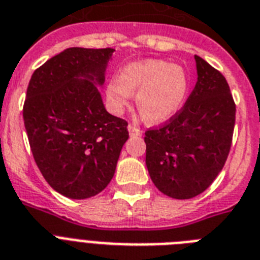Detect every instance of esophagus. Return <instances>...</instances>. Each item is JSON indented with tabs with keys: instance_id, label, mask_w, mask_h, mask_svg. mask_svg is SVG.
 <instances>
[{
	"instance_id": "34e87169",
	"label": "esophagus",
	"mask_w": 260,
	"mask_h": 260,
	"mask_svg": "<svg viewBox=\"0 0 260 260\" xmlns=\"http://www.w3.org/2000/svg\"><path fill=\"white\" fill-rule=\"evenodd\" d=\"M128 131H129V135L132 137L140 136V135H141L140 128H139L137 125H135V124H129V125H128Z\"/></svg>"
}]
</instances>
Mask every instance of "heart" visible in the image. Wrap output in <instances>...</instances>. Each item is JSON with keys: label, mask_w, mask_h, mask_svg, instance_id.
<instances>
[{"label": "heart", "mask_w": 260, "mask_h": 260, "mask_svg": "<svg viewBox=\"0 0 260 260\" xmlns=\"http://www.w3.org/2000/svg\"><path fill=\"white\" fill-rule=\"evenodd\" d=\"M187 76L184 69L165 60L131 63L120 71L119 79L107 86V98L116 112H121L136 93V106L152 123H162L180 110L186 96Z\"/></svg>", "instance_id": "heart-1"}]
</instances>
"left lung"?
I'll return each mask as SVG.
<instances>
[{
	"label": "left lung",
	"instance_id": "1",
	"mask_svg": "<svg viewBox=\"0 0 260 260\" xmlns=\"http://www.w3.org/2000/svg\"><path fill=\"white\" fill-rule=\"evenodd\" d=\"M198 79L184 107L145 131L149 176L161 193L189 200L213 184L233 141L235 103L228 80L196 55Z\"/></svg>",
	"mask_w": 260,
	"mask_h": 260
}]
</instances>
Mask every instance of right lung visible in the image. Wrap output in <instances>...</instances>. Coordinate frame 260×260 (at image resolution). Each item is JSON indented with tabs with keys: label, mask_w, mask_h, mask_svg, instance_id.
<instances>
[{
	"label": "right lung",
	"mask_w": 260,
	"mask_h": 260,
	"mask_svg": "<svg viewBox=\"0 0 260 260\" xmlns=\"http://www.w3.org/2000/svg\"><path fill=\"white\" fill-rule=\"evenodd\" d=\"M113 51L64 50L38 67L27 86L22 112L32 157L47 184L73 200L106 189L129 137L126 120L107 112L93 83H104Z\"/></svg>",
	"instance_id": "right-lung-1"
}]
</instances>
